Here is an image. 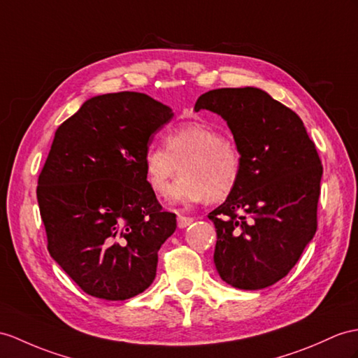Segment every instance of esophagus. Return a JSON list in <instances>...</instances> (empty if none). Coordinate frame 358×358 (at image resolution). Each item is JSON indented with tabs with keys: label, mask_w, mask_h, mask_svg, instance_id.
Here are the masks:
<instances>
[{
	"label": "esophagus",
	"mask_w": 358,
	"mask_h": 358,
	"mask_svg": "<svg viewBox=\"0 0 358 358\" xmlns=\"http://www.w3.org/2000/svg\"><path fill=\"white\" fill-rule=\"evenodd\" d=\"M194 222L193 217H185V215H178V226L180 229L187 228V226H189L191 223Z\"/></svg>",
	"instance_id": "34e87169"
}]
</instances>
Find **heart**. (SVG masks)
Listing matches in <instances>:
<instances>
[{
    "instance_id": "b5f03b06",
    "label": "heart",
    "mask_w": 358,
    "mask_h": 358,
    "mask_svg": "<svg viewBox=\"0 0 358 358\" xmlns=\"http://www.w3.org/2000/svg\"><path fill=\"white\" fill-rule=\"evenodd\" d=\"M164 145L152 144L143 155L147 185L165 196L169 180L180 164L181 178L170 189L174 203L220 202L237 187L241 174V155L234 143L223 139L219 130L199 121L169 129Z\"/></svg>"
}]
</instances>
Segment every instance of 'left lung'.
<instances>
[{"mask_svg": "<svg viewBox=\"0 0 358 358\" xmlns=\"http://www.w3.org/2000/svg\"><path fill=\"white\" fill-rule=\"evenodd\" d=\"M228 123L241 155L237 187L209 213L215 226L214 264L235 289L273 285L298 263L317 229L322 164L302 120L258 88L200 95L194 110Z\"/></svg>", "mask_w": 358, "mask_h": 358, "instance_id": "1", "label": "left lung"}]
</instances>
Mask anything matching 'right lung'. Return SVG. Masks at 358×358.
I'll list each match as a JSON object with an SVG mask.
<instances>
[{"label":"right lung","instance_id":"add662e5","mask_svg":"<svg viewBox=\"0 0 358 358\" xmlns=\"http://www.w3.org/2000/svg\"><path fill=\"white\" fill-rule=\"evenodd\" d=\"M173 110L141 92L86 100L55 134L38 179L48 252L94 298L124 301L156 276L158 250L176 231L147 185L143 155Z\"/></svg>","mask_w":358,"mask_h":358}]
</instances>
